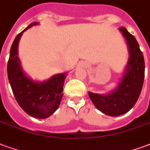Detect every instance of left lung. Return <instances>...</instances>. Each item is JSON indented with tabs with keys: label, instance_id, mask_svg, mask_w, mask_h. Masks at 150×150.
Returning a JSON list of instances; mask_svg holds the SVG:
<instances>
[{
	"label": "left lung",
	"instance_id": "8db88e82",
	"mask_svg": "<svg viewBox=\"0 0 150 150\" xmlns=\"http://www.w3.org/2000/svg\"><path fill=\"white\" fill-rule=\"evenodd\" d=\"M126 39L129 59L114 90L107 94L88 92L96 108L109 116H119L127 113L134 106L141 94L145 77V62L142 52L134 35L123 27L119 28Z\"/></svg>",
	"mask_w": 150,
	"mask_h": 150
}]
</instances>
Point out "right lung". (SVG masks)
<instances>
[{"mask_svg": "<svg viewBox=\"0 0 150 150\" xmlns=\"http://www.w3.org/2000/svg\"><path fill=\"white\" fill-rule=\"evenodd\" d=\"M38 24V22L31 23L16 35L10 50L7 72L13 94L21 108L34 118L47 119L60 105L67 74H57L49 79L39 81H34L23 71L18 57L19 42L24 31Z\"/></svg>", "mask_w": 150, "mask_h": 150, "instance_id": "obj_1", "label": "right lung"}]
</instances>
